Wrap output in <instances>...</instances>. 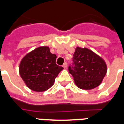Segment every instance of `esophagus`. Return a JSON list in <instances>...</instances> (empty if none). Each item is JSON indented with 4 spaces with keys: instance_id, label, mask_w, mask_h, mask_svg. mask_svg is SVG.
<instances>
[{
    "instance_id": "esophagus-1",
    "label": "esophagus",
    "mask_w": 124,
    "mask_h": 124,
    "mask_svg": "<svg viewBox=\"0 0 124 124\" xmlns=\"http://www.w3.org/2000/svg\"><path fill=\"white\" fill-rule=\"evenodd\" d=\"M63 67H64V68H66L68 66V64H67V62H64V64H63V66H62Z\"/></svg>"
}]
</instances>
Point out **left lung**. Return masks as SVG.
<instances>
[{"mask_svg":"<svg viewBox=\"0 0 124 124\" xmlns=\"http://www.w3.org/2000/svg\"><path fill=\"white\" fill-rule=\"evenodd\" d=\"M72 60L68 71L79 88L92 90L101 83L107 72V66L101 57L86 48L77 47Z\"/></svg>","mask_w":124,"mask_h":124,"instance_id":"1","label":"left lung"}]
</instances>
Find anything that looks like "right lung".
I'll return each instance as SVG.
<instances>
[{"instance_id": "add662e5", "label": "right lung", "mask_w": 124, "mask_h": 124, "mask_svg": "<svg viewBox=\"0 0 124 124\" xmlns=\"http://www.w3.org/2000/svg\"><path fill=\"white\" fill-rule=\"evenodd\" d=\"M56 56L48 46L34 49L23 58L19 66L21 78L28 88L44 92L53 86L55 78L64 68L56 64Z\"/></svg>"}]
</instances>
